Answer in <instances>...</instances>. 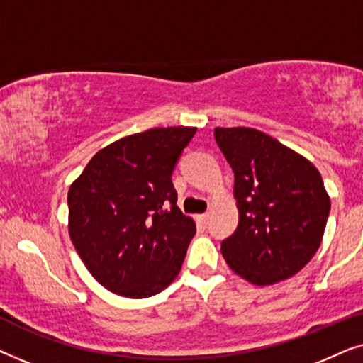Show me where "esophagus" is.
<instances>
[{
	"mask_svg": "<svg viewBox=\"0 0 363 363\" xmlns=\"http://www.w3.org/2000/svg\"><path fill=\"white\" fill-rule=\"evenodd\" d=\"M208 218H210V215H208V213H205V215H200V221H201V223H205V225H206V223H208Z\"/></svg>",
	"mask_w": 363,
	"mask_h": 363,
	"instance_id": "obj_1",
	"label": "esophagus"
}]
</instances>
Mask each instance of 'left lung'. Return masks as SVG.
Here are the masks:
<instances>
[{"mask_svg":"<svg viewBox=\"0 0 363 363\" xmlns=\"http://www.w3.org/2000/svg\"><path fill=\"white\" fill-rule=\"evenodd\" d=\"M235 172L236 231L221 242L228 266L256 286L299 272L319 250L330 198L317 168L276 138L250 127L215 128Z\"/></svg>","mask_w":363,"mask_h":363,"instance_id":"obj_1","label":"left lung"}]
</instances>
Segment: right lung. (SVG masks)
<instances>
[{
  "mask_svg": "<svg viewBox=\"0 0 363 363\" xmlns=\"http://www.w3.org/2000/svg\"><path fill=\"white\" fill-rule=\"evenodd\" d=\"M195 127L150 128L99 150L67 193L69 235L97 282L155 296L178 276L196 228L177 206L172 173Z\"/></svg>",
  "mask_w": 363,
  "mask_h": 363,
  "instance_id": "1",
  "label": "right lung"
}]
</instances>
